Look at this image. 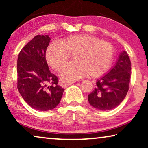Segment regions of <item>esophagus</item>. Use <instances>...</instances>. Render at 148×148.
Here are the masks:
<instances>
[{
	"label": "esophagus",
	"instance_id": "esophagus-1",
	"mask_svg": "<svg viewBox=\"0 0 148 148\" xmlns=\"http://www.w3.org/2000/svg\"><path fill=\"white\" fill-rule=\"evenodd\" d=\"M72 84H73V83H71V82H69V83H64V82H62V83H61V85H62V88H66V87H67V86H70V85H71Z\"/></svg>",
	"mask_w": 148,
	"mask_h": 148
}]
</instances>
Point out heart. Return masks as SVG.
<instances>
[{
	"instance_id": "b5f03b06",
	"label": "heart",
	"mask_w": 148,
	"mask_h": 148,
	"mask_svg": "<svg viewBox=\"0 0 148 148\" xmlns=\"http://www.w3.org/2000/svg\"><path fill=\"white\" fill-rule=\"evenodd\" d=\"M73 54L75 61L63 66L60 71L62 81L73 82L90 74L98 77L109 69L114 56L110 43L103 42L89 34H77L68 36L60 42H53L46 50L48 64L59 70Z\"/></svg>"
}]
</instances>
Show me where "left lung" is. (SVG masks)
<instances>
[{
    "label": "left lung",
    "mask_w": 148,
    "mask_h": 148,
    "mask_svg": "<svg viewBox=\"0 0 148 148\" xmlns=\"http://www.w3.org/2000/svg\"><path fill=\"white\" fill-rule=\"evenodd\" d=\"M131 64L126 51L119 54L116 63L98 79L96 86L88 95L91 106L100 110H110L118 106L129 90Z\"/></svg>",
    "instance_id": "left-lung-1"
}]
</instances>
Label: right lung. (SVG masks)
<instances>
[{
	"instance_id": "right-lung-1",
	"label": "right lung",
	"mask_w": 148,
	"mask_h": 148,
	"mask_svg": "<svg viewBox=\"0 0 148 148\" xmlns=\"http://www.w3.org/2000/svg\"><path fill=\"white\" fill-rule=\"evenodd\" d=\"M48 35H38L20 51L17 59V89L27 104L39 111L56 108L64 89L50 71L46 52L50 42ZM51 83V86L48 84Z\"/></svg>"
}]
</instances>
